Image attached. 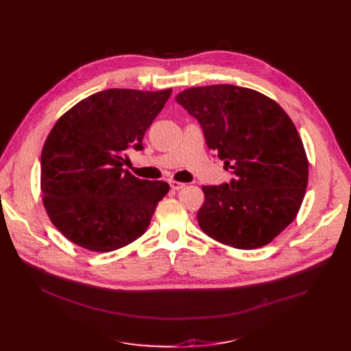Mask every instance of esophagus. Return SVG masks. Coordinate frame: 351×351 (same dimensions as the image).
<instances>
[{"mask_svg": "<svg viewBox=\"0 0 351 351\" xmlns=\"http://www.w3.org/2000/svg\"><path fill=\"white\" fill-rule=\"evenodd\" d=\"M169 185H171V188H172L173 191H180V189H183V188L186 186L185 183H182V182H176V180H171V182H169Z\"/></svg>", "mask_w": 351, "mask_h": 351, "instance_id": "1", "label": "esophagus"}]
</instances>
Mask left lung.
<instances>
[{"label": "left lung", "mask_w": 351, "mask_h": 351, "mask_svg": "<svg viewBox=\"0 0 351 351\" xmlns=\"http://www.w3.org/2000/svg\"><path fill=\"white\" fill-rule=\"evenodd\" d=\"M176 102L197 119L208 147L234 176L202 188L200 229L236 249L270 243L296 217L307 188L308 162L296 126L278 102L236 85L189 88Z\"/></svg>", "instance_id": "1"}]
</instances>
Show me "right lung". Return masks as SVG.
Instances as JSON below:
<instances>
[{
	"label": "right lung",
	"mask_w": 351,
	"mask_h": 351,
	"mask_svg": "<svg viewBox=\"0 0 351 351\" xmlns=\"http://www.w3.org/2000/svg\"><path fill=\"white\" fill-rule=\"evenodd\" d=\"M171 94L101 90L53 125L41 154V191L51 222L68 241L112 252L146 232L169 185L138 179L123 165L129 149H143V135Z\"/></svg>",
	"instance_id": "right-lung-1"
}]
</instances>
